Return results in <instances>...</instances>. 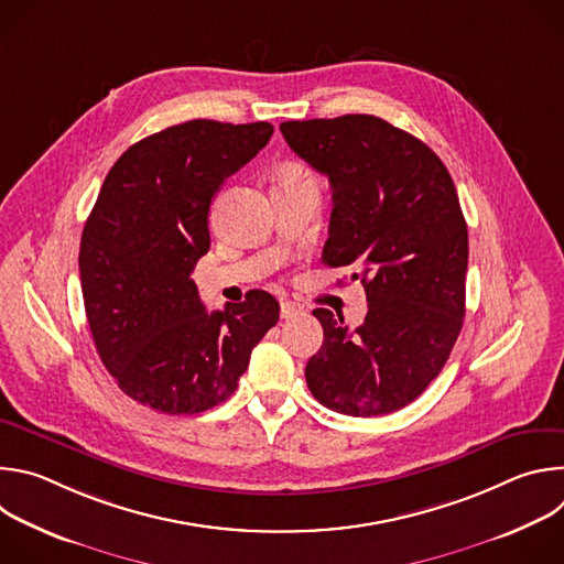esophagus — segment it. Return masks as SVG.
<instances>
[{"mask_svg":"<svg viewBox=\"0 0 564 564\" xmlns=\"http://www.w3.org/2000/svg\"><path fill=\"white\" fill-rule=\"evenodd\" d=\"M303 314V305L294 303V301H281V316L283 318H292V316H299Z\"/></svg>","mask_w":564,"mask_h":564,"instance_id":"obj_1","label":"esophagus"}]
</instances>
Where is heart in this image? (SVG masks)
Returning <instances> with one entry per match:
<instances>
[{
  "instance_id": "1",
  "label": "heart",
  "mask_w": 564,
  "mask_h": 564,
  "mask_svg": "<svg viewBox=\"0 0 564 564\" xmlns=\"http://www.w3.org/2000/svg\"><path fill=\"white\" fill-rule=\"evenodd\" d=\"M281 174H301V170H296V167H288V170H283Z\"/></svg>"
}]
</instances>
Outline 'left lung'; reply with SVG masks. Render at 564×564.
<instances>
[{
	"mask_svg": "<svg viewBox=\"0 0 564 564\" xmlns=\"http://www.w3.org/2000/svg\"><path fill=\"white\" fill-rule=\"evenodd\" d=\"M290 149L333 187L321 261L352 265L368 314L352 333L326 307L305 366L318 404L352 417L409 406L444 368L464 324L468 231L448 170L420 138L352 113L281 122Z\"/></svg>",
	"mask_w": 564,
	"mask_h": 564,
	"instance_id": "8db88e82",
	"label": "left lung"
}]
</instances>
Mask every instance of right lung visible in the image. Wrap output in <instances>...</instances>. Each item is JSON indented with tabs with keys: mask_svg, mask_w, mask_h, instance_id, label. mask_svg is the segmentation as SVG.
I'll return each mask as SVG.
<instances>
[{
	"mask_svg": "<svg viewBox=\"0 0 564 564\" xmlns=\"http://www.w3.org/2000/svg\"><path fill=\"white\" fill-rule=\"evenodd\" d=\"M270 122L189 120L131 144L107 174L79 243V283L98 355L120 390L167 415L218 406L276 326L252 290L207 312L192 272L209 250V205L268 144Z\"/></svg>",
	"mask_w": 564,
	"mask_h": 564,
	"instance_id": "right-lung-1",
	"label": "right lung"
}]
</instances>
